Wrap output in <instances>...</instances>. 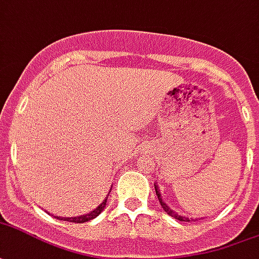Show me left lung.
Masks as SVG:
<instances>
[{
  "instance_id": "left-lung-1",
  "label": "left lung",
  "mask_w": 259,
  "mask_h": 259,
  "mask_svg": "<svg viewBox=\"0 0 259 259\" xmlns=\"http://www.w3.org/2000/svg\"><path fill=\"white\" fill-rule=\"evenodd\" d=\"M155 192H156V196H158L159 203H160L162 208H163L164 211H166V214L171 215V217H174L176 220H178V221H184V222L196 221V218H189V217H185V215H181V214H178V212H176L174 210H171V208L168 207L167 203L163 202V199H162V195H160V189H159L158 184H155Z\"/></svg>"
}]
</instances>
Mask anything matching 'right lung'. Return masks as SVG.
Here are the masks:
<instances>
[{
  "instance_id": "1",
  "label": "right lung",
  "mask_w": 259,
  "mask_h": 259,
  "mask_svg": "<svg viewBox=\"0 0 259 259\" xmlns=\"http://www.w3.org/2000/svg\"><path fill=\"white\" fill-rule=\"evenodd\" d=\"M111 192V189H110ZM107 198H108V195H107ZM107 198L103 200V202L97 206L96 208H93L92 211H89L88 214H82V215H78V217H57V215H55V218H57V220H63V221H68V222H76V224H82V222H86V221H91V220H93V218H96L99 214H100L103 210H104L105 207V203H107Z\"/></svg>"
}]
</instances>
